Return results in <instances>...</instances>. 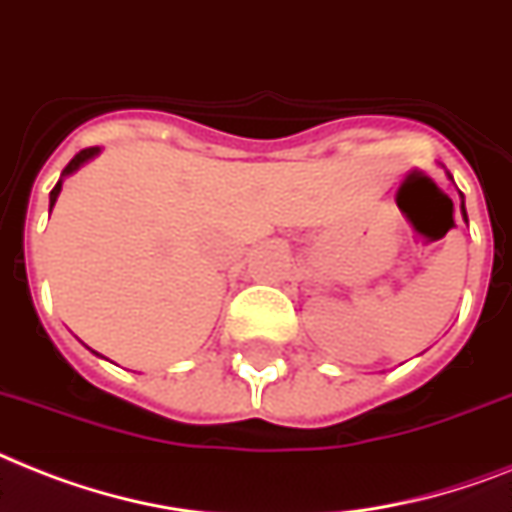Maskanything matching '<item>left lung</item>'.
<instances>
[{"mask_svg": "<svg viewBox=\"0 0 512 512\" xmlns=\"http://www.w3.org/2000/svg\"><path fill=\"white\" fill-rule=\"evenodd\" d=\"M463 218H465V205H463ZM465 223H468V218H465Z\"/></svg>", "mask_w": 512, "mask_h": 512, "instance_id": "left-lung-1", "label": "left lung"}]
</instances>
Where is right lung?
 <instances>
[{
	"label": "right lung",
	"instance_id": "right-lung-1",
	"mask_svg": "<svg viewBox=\"0 0 512 512\" xmlns=\"http://www.w3.org/2000/svg\"><path fill=\"white\" fill-rule=\"evenodd\" d=\"M97 152H99L97 147H86V149H81V152H78V155L73 157V160H70L68 165H65V170H62V176H68V173H73V170H76L78 165H83V162L89 160V157L97 155ZM60 189H62V181H57V186H54V189L49 191V205H54V202H57V194H60Z\"/></svg>",
	"mask_w": 512,
	"mask_h": 512
}]
</instances>
